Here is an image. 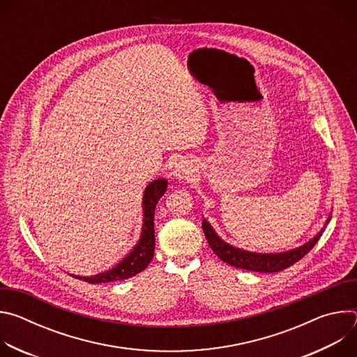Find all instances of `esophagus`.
I'll return each mask as SVG.
<instances>
[{"instance_id": "34e87169", "label": "esophagus", "mask_w": 357, "mask_h": 357, "mask_svg": "<svg viewBox=\"0 0 357 357\" xmlns=\"http://www.w3.org/2000/svg\"><path fill=\"white\" fill-rule=\"evenodd\" d=\"M192 172L193 171L188 162H178L174 169V176L183 181V179H189L192 176Z\"/></svg>"}]
</instances>
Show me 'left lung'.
<instances>
[{"mask_svg":"<svg viewBox=\"0 0 357 357\" xmlns=\"http://www.w3.org/2000/svg\"><path fill=\"white\" fill-rule=\"evenodd\" d=\"M329 220H331V216L326 220V223ZM202 227L211 248L222 261L237 268L256 271V273H277L291 267L292 264L299 261L305 254H308L310 250H312V247L318 243V240L324 233V229H322L312 240H310L308 243H305L298 248L284 251V252L263 254V252H251V251L241 250L227 244L216 234V231L213 230V227L206 219L202 220Z\"/></svg>","mask_w":357,"mask_h":357,"instance_id":"1","label":"left lung"}]
</instances>
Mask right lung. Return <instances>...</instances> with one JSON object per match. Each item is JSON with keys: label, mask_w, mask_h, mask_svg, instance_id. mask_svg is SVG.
I'll use <instances>...</instances> for the list:
<instances>
[{"label": "right lung", "mask_w": 357, "mask_h": 357, "mask_svg": "<svg viewBox=\"0 0 357 357\" xmlns=\"http://www.w3.org/2000/svg\"><path fill=\"white\" fill-rule=\"evenodd\" d=\"M168 182L167 179H155L152 181L144 192L142 196V209H144V225L138 243L131 250L127 257L121 260L114 268L100 273L91 277H79L72 275L77 280H83L89 284H105L112 281H120L134 277L148 267L152 257H154L155 248V233H154V213L158 200L167 192Z\"/></svg>", "instance_id": "1"}]
</instances>
